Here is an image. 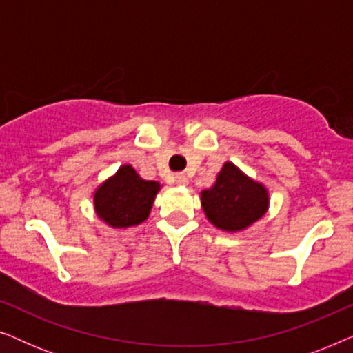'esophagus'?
<instances>
[{
	"mask_svg": "<svg viewBox=\"0 0 353 353\" xmlns=\"http://www.w3.org/2000/svg\"><path fill=\"white\" fill-rule=\"evenodd\" d=\"M175 183L178 186L188 185V178H186L185 173H175Z\"/></svg>",
	"mask_w": 353,
	"mask_h": 353,
	"instance_id": "esophagus-1",
	"label": "esophagus"
}]
</instances>
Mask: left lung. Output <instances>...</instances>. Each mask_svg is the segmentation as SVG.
<instances>
[{
    "mask_svg": "<svg viewBox=\"0 0 353 353\" xmlns=\"http://www.w3.org/2000/svg\"><path fill=\"white\" fill-rule=\"evenodd\" d=\"M268 207L267 190L226 162L210 190L202 191V209L216 228L239 231L259 220Z\"/></svg>",
    "mask_w": 353,
    "mask_h": 353,
    "instance_id": "obj_1",
    "label": "left lung"
}]
</instances>
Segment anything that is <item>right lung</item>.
Wrapping results in <instances>:
<instances>
[{"instance_id": "1", "label": "right lung", "mask_w": 353, "mask_h": 353, "mask_svg": "<svg viewBox=\"0 0 353 353\" xmlns=\"http://www.w3.org/2000/svg\"><path fill=\"white\" fill-rule=\"evenodd\" d=\"M159 190L157 181L143 180L132 165H123L94 192L96 212L110 226L138 225L148 219Z\"/></svg>"}]
</instances>
